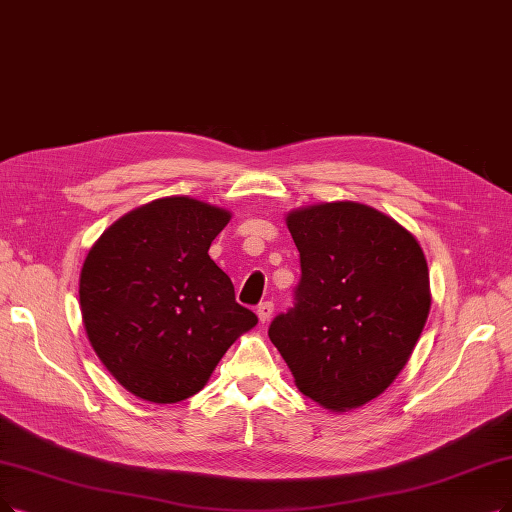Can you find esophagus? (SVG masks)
Returning <instances> with one entry per match:
<instances>
[{
	"label": "esophagus",
	"instance_id": "34e87169",
	"mask_svg": "<svg viewBox=\"0 0 512 512\" xmlns=\"http://www.w3.org/2000/svg\"><path fill=\"white\" fill-rule=\"evenodd\" d=\"M273 311H275L273 302H262V304H258V311H256V315H258L260 323H269V319H271Z\"/></svg>",
	"mask_w": 512,
	"mask_h": 512
}]
</instances>
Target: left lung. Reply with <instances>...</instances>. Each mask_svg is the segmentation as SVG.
Returning <instances> with one entry per match:
<instances>
[{"label":"left lung","mask_w":512,"mask_h":512,"mask_svg":"<svg viewBox=\"0 0 512 512\" xmlns=\"http://www.w3.org/2000/svg\"><path fill=\"white\" fill-rule=\"evenodd\" d=\"M285 224L302 277L269 338L302 395L330 412L357 410L393 384L424 330V252L403 224L359 201L298 208Z\"/></svg>","instance_id":"1"}]
</instances>
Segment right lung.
<instances>
[{
	"mask_svg": "<svg viewBox=\"0 0 512 512\" xmlns=\"http://www.w3.org/2000/svg\"><path fill=\"white\" fill-rule=\"evenodd\" d=\"M229 220L212 203L161 197L115 220L90 248L81 319L102 365L134 397L159 405L193 397L258 323L208 254Z\"/></svg>",
	"mask_w": 512,
	"mask_h": 512,
	"instance_id": "obj_1",
	"label": "right lung"
}]
</instances>
